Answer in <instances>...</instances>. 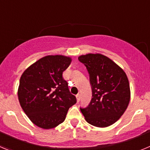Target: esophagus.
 I'll return each instance as SVG.
<instances>
[{
	"instance_id": "obj_1",
	"label": "esophagus",
	"mask_w": 150,
	"mask_h": 150,
	"mask_svg": "<svg viewBox=\"0 0 150 150\" xmlns=\"http://www.w3.org/2000/svg\"><path fill=\"white\" fill-rule=\"evenodd\" d=\"M76 101H77V103H79V100H80V95L78 94V95L76 96Z\"/></svg>"
}]
</instances>
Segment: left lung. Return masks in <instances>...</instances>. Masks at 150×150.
<instances>
[{"label":"left lung","mask_w":150,"mask_h":150,"mask_svg":"<svg viewBox=\"0 0 150 150\" xmlns=\"http://www.w3.org/2000/svg\"><path fill=\"white\" fill-rule=\"evenodd\" d=\"M89 74L92 98L80 109L88 123L106 128L120 119L130 102L131 90L126 74L110 58L100 53L78 57Z\"/></svg>","instance_id":"obj_1"}]
</instances>
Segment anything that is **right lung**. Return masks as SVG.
Wrapping results in <instances>:
<instances>
[{"label": "right lung", "instance_id": "obj_1", "mask_svg": "<svg viewBox=\"0 0 150 150\" xmlns=\"http://www.w3.org/2000/svg\"><path fill=\"white\" fill-rule=\"evenodd\" d=\"M72 62L62 55H46L22 74L18 88L19 104L29 120L43 129L63 122L69 108L76 103L62 74Z\"/></svg>", "mask_w": 150, "mask_h": 150}]
</instances>
